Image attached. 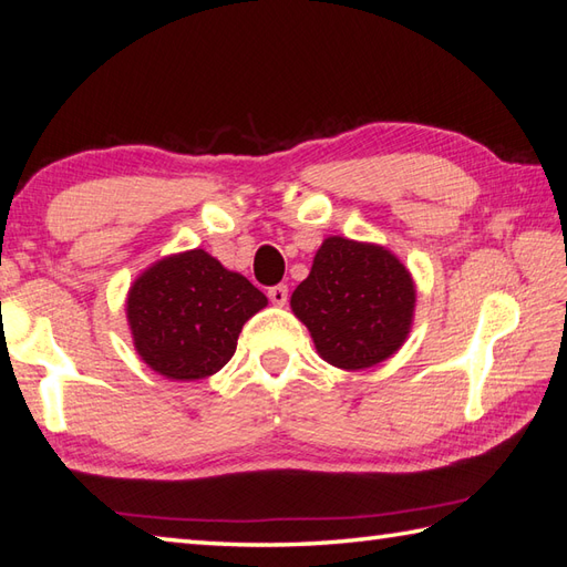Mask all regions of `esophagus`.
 <instances>
[{
  "instance_id": "esophagus-1",
  "label": "esophagus",
  "mask_w": 567,
  "mask_h": 567,
  "mask_svg": "<svg viewBox=\"0 0 567 567\" xmlns=\"http://www.w3.org/2000/svg\"><path fill=\"white\" fill-rule=\"evenodd\" d=\"M268 297H270V302L277 305V307L287 305V285H275V287H270Z\"/></svg>"
}]
</instances>
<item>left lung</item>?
<instances>
[{"label": "left lung", "instance_id": "8db88e82", "mask_svg": "<svg viewBox=\"0 0 567 567\" xmlns=\"http://www.w3.org/2000/svg\"><path fill=\"white\" fill-rule=\"evenodd\" d=\"M414 299L412 275L390 250L331 236L292 292V311L327 363L363 370L404 343Z\"/></svg>", "mask_w": 567, "mask_h": 567}]
</instances>
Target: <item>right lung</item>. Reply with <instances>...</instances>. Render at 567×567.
Listing matches in <instances>:
<instances>
[{
  "mask_svg": "<svg viewBox=\"0 0 567 567\" xmlns=\"http://www.w3.org/2000/svg\"><path fill=\"white\" fill-rule=\"evenodd\" d=\"M265 305L256 285L197 248L143 272L126 315L136 351L155 372L202 380L231 360L240 329Z\"/></svg>",
  "mask_w": 567,
  "mask_h": 567,
  "instance_id": "add662e5",
  "label": "right lung"
}]
</instances>
